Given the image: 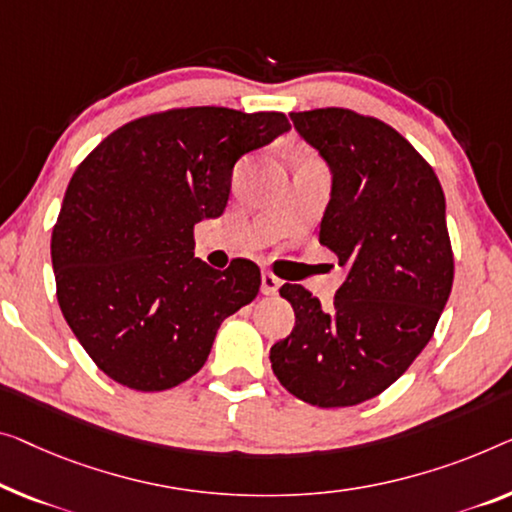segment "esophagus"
Instances as JSON below:
<instances>
[{"label":"esophagus","mask_w":512,"mask_h":512,"mask_svg":"<svg viewBox=\"0 0 512 512\" xmlns=\"http://www.w3.org/2000/svg\"><path fill=\"white\" fill-rule=\"evenodd\" d=\"M278 289H280V278H276L269 271H264L262 273V294L273 296V294H278Z\"/></svg>","instance_id":"1"}]
</instances>
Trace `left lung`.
<instances>
[{
	"instance_id": "1",
	"label": "left lung",
	"mask_w": 512,
	"mask_h": 512,
	"mask_svg": "<svg viewBox=\"0 0 512 512\" xmlns=\"http://www.w3.org/2000/svg\"><path fill=\"white\" fill-rule=\"evenodd\" d=\"M329 163L319 243L349 276L329 310L285 282L296 324L271 347L282 386L315 407H354L398 381L430 342L453 287L446 197L432 165L384 121L347 108L289 112Z\"/></svg>"
}]
</instances>
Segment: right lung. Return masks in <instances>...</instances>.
Returning a JSON list of instances; mask_svg holds the SVG:
<instances>
[{
	"mask_svg": "<svg viewBox=\"0 0 512 512\" xmlns=\"http://www.w3.org/2000/svg\"><path fill=\"white\" fill-rule=\"evenodd\" d=\"M285 131L282 112L172 108L117 128L73 172L50 243L57 301L117 384L179 386L257 296L259 266L211 269L193 257V230L225 211L236 160Z\"/></svg>",
	"mask_w": 512,
	"mask_h": 512,
	"instance_id": "right-lung-1",
	"label": "right lung"
}]
</instances>
